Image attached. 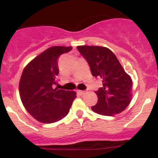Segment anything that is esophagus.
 I'll list each match as a JSON object with an SVG mask.
<instances>
[{
  "mask_svg": "<svg viewBox=\"0 0 158 158\" xmlns=\"http://www.w3.org/2000/svg\"><path fill=\"white\" fill-rule=\"evenodd\" d=\"M78 93H79L80 95H83L85 94V90H78Z\"/></svg>",
  "mask_w": 158,
  "mask_h": 158,
  "instance_id": "obj_1",
  "label": "esophagus"
}]
</instances>
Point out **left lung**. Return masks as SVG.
<instances>
[{
	"instance_id": "left-lung-1",
	"label": "left lung",
	"mask_w": 158,
	"mask_h": 158,
	"mask_svg": "<svg viewBox=\"0 0 158 158\" xmlns=\"http://www.w3.org/2000/svg\"><path fill=\"white\" fill-rule=\"evenodd\" d=\"M77 49L88 63L93 76L102 80V87L95 91L98 102L91 110L106 116L123 111L132 98V79L116 56L103 47L78 46Z\"/></svg>"
}]
</instances>
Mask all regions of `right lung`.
<instances>
[{
    "instance_id": "1",
    "label": "right lung",
    "mask_w": 158,
    "mask_h": 158,
    "mask_svg": "<svg viewBox=\"0 0 158 158\" xmlns=\"http://www.w3.org/2000/svg\"><path fill=\"white\" fill-rule=\"evenodd\" d=\"M71 47L49 48L26 66L19 84L22 103L27 111L43 123L64 118L76 98L74 91L55 87L59 74V56L69 52Z\"/></svg>"
}]
</instances>
